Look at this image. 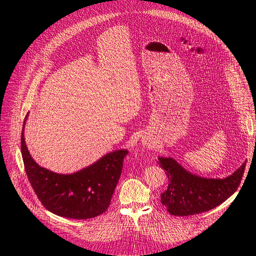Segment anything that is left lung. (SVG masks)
<instances>
[{"label":"left lung","mask_w":256,"mask_h":256,"mask_svg":"<svg viewBox=\"0 0 256 256\" xmlns=\"http://www.w3.org/2000/svg\"><path fill=\"white\" fill-rule=\"evenodd\" d=\"M169 184L161 194L162 204L169 214L178 216H192L210 210L228 200L238 188L244 174V162L232 175L220 178H204L192 174L173 158H159Z\"/></svg>","instance_id":"8db88e82"}]
</instances>
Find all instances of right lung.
<instances>
[{
    "instance_id": "1",
    "label": "right lung",
    "mask_w": 256,
    "mask_h": 256,
    "mask_svg": "<svg viewBox=\"0 0 256 256\" xmlns=\"http://www.w3.org/2000/svg\"><path fill=\"white\" fill-rule=\"evenodd\" d=\"M24 124L21 134L24 168L44 206L52 214L76 220H86L103 214L110 204L128 151L122 149L108 153L74 174H58L40 167L32 159L24 140Z\"/></svg>"
}]
</instances>
